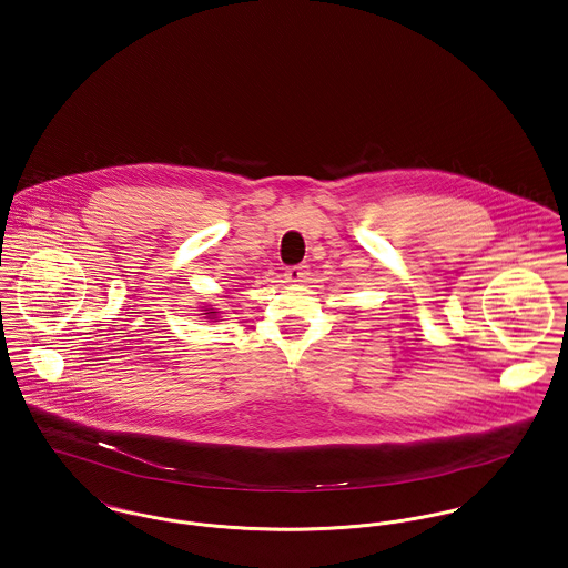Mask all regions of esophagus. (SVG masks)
I'll list each match as a JSON object with an SVG mask.
<instances>
[{
    "mask_svg": "<svg viewBox=\"0 0 568 568\" xmlns=\"http://www.w3.org/2000/svg\"><path fill=\"white\" fill-rule=\"evenodd\" d=\"M306 276H308V265H290L287 270H285V278L290 281V283H303L306 281Z\"/></svg>",
    "mask_w": 568,
    "mask_h": 568,
    "instance_id": "1",
    "label": "esophagus"
}]
</instances>
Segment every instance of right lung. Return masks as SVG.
<instances>
[{"label": "right lung", "instance_id": "1", "mask_svg": "<svg viewBox=\"0 0 568 568\" xmlns=\"http://www.w3.org/2000/svg\"><path fill=\"white\" fill-rule=\"evenodd\" d=\"M207 313H210V315H212V317H214V315H216V311H207Z\"/></svg>", "mask_w": 568, "mask_h": 568}]
</instances>
